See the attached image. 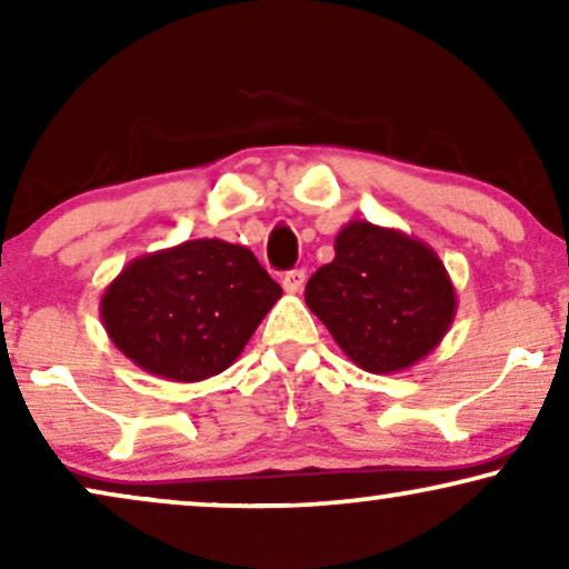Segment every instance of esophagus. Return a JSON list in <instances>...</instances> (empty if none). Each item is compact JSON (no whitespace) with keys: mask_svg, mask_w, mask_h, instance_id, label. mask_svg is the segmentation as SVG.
<instances>
[{"mask_svg":"<svg viewBox=\"0 0 569 569\" xmlns=\"http://www.w3.org/2000/svg\"><path fill=\"white\" fill-rule=\"evenodd\" d=\"M282 287H284V292H290V295L302 292V287H306V271L302 269L287 271V274L282 277Z\"/></svg>","mask_w":569,"mask_h":569,"instance_id":"34e87169","label":"esophagus"}]
</instances>
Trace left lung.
Masks as SVG:
<instances>
[{
  "label": "left lung",
  "instance_id": "8db88e82",
  "mask_svg": "<svg viewBox=\"0 0 569 569\" xmlns=\"http://www.w3.org/2000/svg\"><path fill=\"white\" fill-rule=\"evenodd\" d=\"M331 263L308 279L306 302L357 368L386 376L425 360L456 318L446 263L419 238L352 220Z\"/></svg>",
  "mask_w": 569,
  "mask_h": 569
}]
</instances>
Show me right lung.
<instances>
[{"label": "right lung", "mask_w": 569, "mask_h": 569, "mask_svg": "<svg viewBox=\"0 0 569 569\" xmlns=\"http://www.w3.org/2000/svg\"><path fill=\"white\" fill-rule=\"evenodd\" d=\"M279 298L246 246L199 238L129 261L106 287L100 318L137 368L197 383L238 360Z\"/></svg>", "instance_id": "add662e5"}]
</instances>
